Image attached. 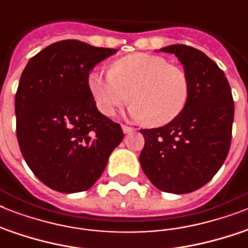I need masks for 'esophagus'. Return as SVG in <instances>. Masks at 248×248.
<instances>
[{
    "instance_id": "esophagus-1",
    "label": "esophagus",
    "mask_w": 248,
    "mask_h": 248,
    "mask_svg": "<svg viewBox=\"0 0 248 248\" xmlns=\"http://www.w3.org/2000/svg\"><path fill=\"white\" fill-rule=\"evenodd\" d=\"M122 131H124V134H131V132H134L135 130L132 127H128L126 124H122Z\"/></svg>"
}]
</instances>
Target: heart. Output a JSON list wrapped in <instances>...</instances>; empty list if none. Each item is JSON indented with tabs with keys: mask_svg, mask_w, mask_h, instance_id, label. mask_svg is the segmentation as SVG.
<instances>
[{
	"mask_svg": "<svg viewBox=\"0 0 248 248\" xmlns=\"http://www.w3.org/2000/svg\"><path fill=\"white\" fill-rule=\"evenodd\" d=\"M89 90L99 112L113 116L130 99V116L162 126L184 112L190 97V82L183 68L151 54H131L117 60L110 72L93 71Z\"/></svg>",
	"mask_w": 248,
	"mask_h": 248,
	"instance_id": "obj_1",
	"label": "heart"
}]
</instances>
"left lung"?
Returning a JSON list of instances; mask_svg holds the SVG:
<instances>
[{"label": "left lung", "instance_id": "left-lung-1", "mask_svg": "<svg viewBox=\"0 0 248 248\" xmlns=\"http://www.w3.org/2000/svg\"><path fill=\"white\" fill-rule=\"evenodd\" d=\"M159 51L173 54L190 82V97L180 116L162 127L140 130L145 145L140 165L159 190L194 192L207 184L231 148L234 103L224 72L206 54L185 45Z\"/></svg>", "mask_w": 248, "mask_h": 248}]
</instances>
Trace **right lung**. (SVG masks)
Listing matches in <instances>:
<instances>
[{
    "label": "right lung",
    "instance_id": "obj_1",
    "mask_svg": "<svg viewBox=\"0 0 248 248\" xmlns=\"http://www.w3.org/2000/svg\"><path fill=\"white\" fill-rule=\"evenodd\" d=\"M117 52L77 40L59 41L25 65L16 95V136L33 173L48 188L77 193L93 186L124 139L118 124L97 110L89 75Z\"/></svg>",
    "mask_w": 248,
    "mask_h": 248
}]
</instances>
